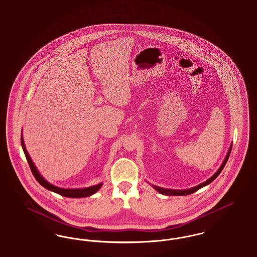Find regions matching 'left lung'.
<instances>
[{
    "instance_id": "left-lung-1",
    "label": "left lung",
    "mask_w": 257,
    "mask_h": 257,
    "mask_svg": "<svg viewBox=\"0 0 257 257\" xmlns=\"http://www.w3.org/2000/svg\"><path fill=\"white\" fill-rule=\"evenodd\" d=\"M231 148H232V145L230 146V148H229V150H228V152H227V154H226V156H225V159L223 160V162H222L220 169L218 170V171H217L212 177H210L208 180H206V181L203 182V183L199 184V185H197L196 187L191 188V189H188V190H171V189L161 188V187L154 186V185H152V186H153V188H154L157 192H159L160 194L165 195V196H187V195H191V194L196 192L197 190H199L200 188H202V187L206 186L208 184L211 183L212 181H214V180L218 177V175L220 174V171H222V169L224 168V166H225L227 160L229 158V155H230V152H231Z\"/></svg>"
}]
</instances>
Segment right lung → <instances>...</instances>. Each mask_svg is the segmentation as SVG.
Returning <instances> with one entry per match:
<instances>
[{
    "label": "right lung",
    "mask_w": 257,
    "mask_h": 257,
    "mask_svg": "<svg viewBox=\"0 0 257 257\" xmlns=\"http://www.w3.org/2000/svg\"><path fill=\"white\" fill-rule=\"evenodd\" d=\"M21 145L23 147V151H24L25 156L27 158V161L29 163V166L31 168V171L33 172L35 178L37 179V182L40 184L41 186H43L44 188H46L47 190H50L54 193H57L59 195H61L62 196H65V197H73V198H77V197H85V196H89L93 194H95L97 192L98 190L102 187V183L97 184L95 186H91V187H88V188H84V189H63V188H59L57 186H54L52 184H50L49 182H47L41 175L40 173L38 172V171L35 166V164L33 163V161L31 159L26 147H25L24 141H23V137L21 136Z\"/></svg>",
    "instance_id": "add662e5"
}]
</instances>
